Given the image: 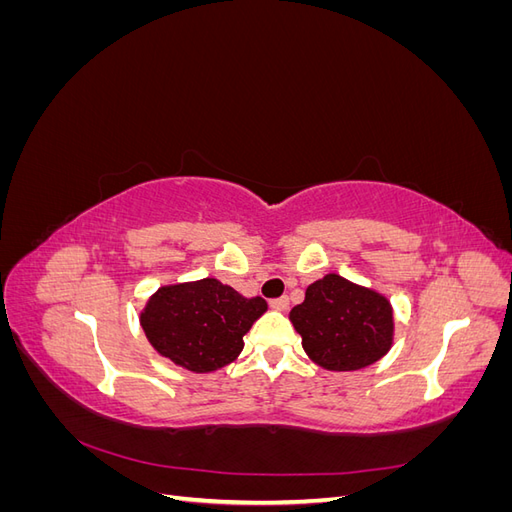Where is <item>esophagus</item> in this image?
<instances>
[{"label":"esophagus","instance_id":"esophagus-1","mask_svg":"<svg viewBox=\"0 0 512 512\" xmlns=\"http://www.w3.org/2000/svg\"><path fill=\"white\" fill-rule=\"evenodd\" d=\"M271 307L277 309V312H286V309H288V299H286V297L273 299V301H271Z\"/></svg>","mask_w":512,"mask_h":512}]
</instances>
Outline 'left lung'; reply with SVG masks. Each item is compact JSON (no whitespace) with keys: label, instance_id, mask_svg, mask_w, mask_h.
<instances>
[{"label":"left lung","instance_id":"8db88e82","mask_svg":"<svg viewBox=\"0 0 512 512\" xmlns=\"http://www.w3.org/2000/svg\"><path fill=\"white\" fill-rule=\"evenodd\" d=\"M307 359L327 371H356L380 361L395 337L393 305L384 294L337 273L309 284L288 314Z\"/></svg>","mask_w":512,"mask_h":512}]
</instances>
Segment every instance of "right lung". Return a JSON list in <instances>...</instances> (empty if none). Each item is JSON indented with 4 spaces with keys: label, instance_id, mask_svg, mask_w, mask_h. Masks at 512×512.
Segmentation results:
<instances>
[{
    "label": "right lung",
    "instance_id": "1",
    "mask_svg": "<svg viewBox=\"0 0 512 512\" xmlns=\"http://www.w3.org/2000/svg\"><path fill=\"white\" fill-rule=\"evenodd\" d=\"M267 312V301L245 299L215 277L158 288L141 309V327L164 359L211 374L237 359L243 335Z\"/></svg>",
    "mask_w": 512,
    "mask_h": 512
}]
</instances>
